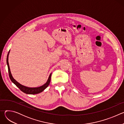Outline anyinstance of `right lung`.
Returning a JSON list of instances; mask_svg holds the SVG:
<instances>
[{
	"mask_svg": "<svg viewBox=\"0 0 124 124\" xmlns=\"http://www.w3.org/2000/svg\"><path fill=\"white\" fill-rule=\"evenodd\" d=\"M9 52H10V50L8 52V54L7 57V64L8 68L9 76L11 80L12 81V82H13L17 87H18L22 92H24V93L27 94H36L40 93L42 92V91H43L49 84V83H50V79H51V74H50V75L49 76V78H48V80L46 81V82L45 84H44L43 85H42L40 87H36V88H29V87H26V86H24L23 85H21L19 82H17L13 78V77L12 76V74H11V71H10L9 63H8V55H9Z\"/></svg>",
	"mask_w": 124,
	"mask_h": 124,
	"instance_id": "add662e5",
	"label": "right lung"
}]
</instances>
